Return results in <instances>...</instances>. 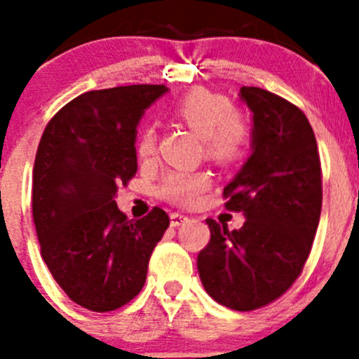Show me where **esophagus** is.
Segmentation results:
<instances>
[{
	"instance_id": "obj_1",
	"label": "esophagus",
	"mask_w": 359,
	"mask_h": 359,
	"mask_svg": "<svg viewBox=\"0 0 359 359\" xmlns=\"http://www.w3.org/2000/svg\"><path fill=\"white\" fill-rule=\"evenodd\" d=\"M187 221H189V217L185 214H180V212H172L170 214V226H182Z\"/></svg>"
}]
</instances>
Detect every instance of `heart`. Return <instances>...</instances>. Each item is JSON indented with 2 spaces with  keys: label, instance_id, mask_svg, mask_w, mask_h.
Segmentation results:
<instances>
[{
  "label": "heart",
  "instance_id": "b5f03b06",
  "mask_svg": "<svg viewBox=\"0 0 359 359\" xmlns=\"http://www.w3.org/2000/svg\"><path fill=\"white\" fill-rule=\"evenodd\" d=\"M174 115L203 136L205 151L219 163H233L244 154L250 142V129L243 116L223 95L208 90H192L174 106ZM156 149V133L151 126L140 131L136 151L149 158ZM210 187V176L203 170H172L161 180L158 194L176 205H194Z\"/></svg>",
  "mask_w": 359,
  "mask_h": 359
}]
</instances>
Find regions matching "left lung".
Instances as JSON below:
<instances>
[{"mask_svg":"<svg viewBox=\"0 0 359 359\" xmlns=\"http://www.w3.org/2000/svg\"><path fill=\"white\" fill-rule=\"evenodd\" d=\"M253 113L252 154L224 187V207L243 228L207 219L210 241L198 255L203 287L221 306L253 311L286 293L309 257L320 212L322 169L309 120L275 93L243 86Z\"/></svg>","mask_w":359,"mask_h":359,"instance_id":"8db88e82","label":"left lung"}]
</instances>
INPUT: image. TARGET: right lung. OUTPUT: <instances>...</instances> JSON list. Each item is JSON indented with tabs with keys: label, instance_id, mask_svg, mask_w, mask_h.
<instances>
[{
	"label": "right lung",
	"instance_id": "obj_1",
	"mask_svg": "<svg viewBox=\"0 0 359 359\" xmlns=\"http://www.w3.org/2000/svg\"><path fill=\"white\" fill-rule=\"evenodd\" d=\"M165 91L163 84L88 91L57 111L41 136L32 185L41 255L86 309L107 313L131 302L169 228L161 208L129 221L115 201L138 169L136 126Z\"/></svg>",
	"mask_w": 359,
	"mask_h": 359
}]
</instances>
